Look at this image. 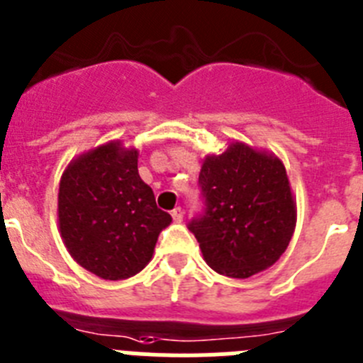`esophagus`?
<instances>
[{
	"label": "esophagus",
	"instance_id": "1",
	"mask_svg": "<svg viewBox=\"0 0 363 363\" xmlns=\"http://www.w3.org/2000/svg\"><path fill=\"white\" fill-rule=\"evenodd\" d=\"M172 217H174L175 222H182V218H184V210H182V208H175V210L172 211Z\"/></svg>",
	"mask_w": 363,
	"mask_h": 363
}]
</instances>
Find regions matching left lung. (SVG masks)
Here are the masks:
<instances>
[{
	"mask_svg": "<svg viewBox=\"0 0 363 363\" xmlns=\"http://www.w3.org/2000/svg\"><path fill=\"white\" fill-rule=\"evenodd\" d=\"M199 184L204 213L188 228L211 269L250 279L282 257L295 231L296 202L275 153L231 143L206 155Z\"/></svg>",
	"mask_w": 363,
	"mask_h": 363,
	"instance_id": "1",
	"label": "left lung"
}]
</instances>
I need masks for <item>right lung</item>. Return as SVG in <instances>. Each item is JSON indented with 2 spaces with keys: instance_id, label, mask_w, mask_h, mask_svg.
I'll use <instances>...</instances> for the list:
<instances>
[{
  "instance_id": "obj_1",
  "label": "right lung",
  "mask_w": 363,
  "mask_h": 363,
  "mask_svg": "<svg viewBox=\"0 0 363 363\" xmlns=\"http://www.w3.org/2000/svg\"><path fill=\"white\" fill-rule=\"evenodd\" d=\"M139 152L110 141L65 169L57 195L61 238L72 259L104 280L137 275L172 217L137 169Z\"/></svg>"
}]
</instances>
